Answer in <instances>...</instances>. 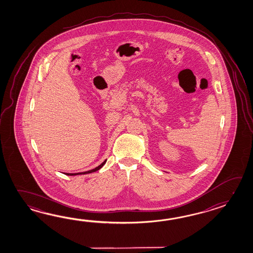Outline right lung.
Listing matches in <instances>:
<instances>
[{
	"mask_svg": "<svg viewBox=\"0 0 253 253\" xmlns=\"http://www.w3.org/2000/svg\"><path fill=\"white\" fill-rule=\"evenodd\" d=\"M106 160L103 162L102 164L100 165V166H98V167H96V168H94V169H92V170H89V171H86V172H77V173H67V175H77V174H85V173H90V172H94L97 171V170H99L101 167L106 164Z\"/></svg>",
	"mask_w": 253,
	"mask_h": 253,
	"instance_id": "1",
	"label": "right lung"
}]
</instances>
